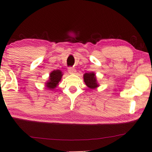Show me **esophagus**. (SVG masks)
I'll return each instance as SVG.
<instances>
[{"mask_svg":"<svg viewBox=\"0 0 152 152\" xmlns=\"http://www.w3.org/2000/svg\"><path fill=\"white\" fill-rule=\"evenodd\" d=\"M68 72L70 73V74H75L76 73V70H75V69L74 68H72V67H70V68H68Z\"/></svg>","mask_w":152,"mask_h":152,"instance_id":"34e87169","label":"esophagus"}]
</instances>
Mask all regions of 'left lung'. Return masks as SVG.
I'll use <instances>...</instances> for the list:
<instances>
[{
  "instance_id": "obj_1",
  "label": "left lung",
  "mask_w": 152,
  "mask_h": 152,
  "mask_svg": "<svg viewBox=\"0 0 152 152\" xmlns=\"http://www.w3.org/2000/svg\"><path fill=\"white\" fill-rule=\"evenodd\" d=\"M84 81L86 85L91 89H95L99 86L96 78L94 72L85 73L84 74Z\"/></svg>"
}]
</instances>
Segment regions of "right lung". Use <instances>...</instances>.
Instances as JSON below:
<instances>
[{
  "label": "right lung",
  "instance_id": "add662e5",
  "mask_svg": "<svg viewBox=\"0 0 152 152\" xmlns=\"http://www.w3.org/2000/svg\"><path fill=\"white\" fill-rule=\"evenodd\" d=\"M63 74L60 70H53L50 74L49 80L46 82V87L50 90L54 89L58 85L59 82L61 80Z\"/></svg>",
  "mask_w": 152,
  "mask_h": 152
}]
</instances>
